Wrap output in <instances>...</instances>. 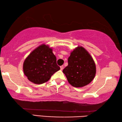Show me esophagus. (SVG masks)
<instances>
[{"instance_id": "esophagus-1", "label": "esophagus", "mask_w": 122, "mask_h": 122, "mask_svg": "<svg viewBox=\"0 0 122 122\" xmlns=\"http://www.w3.org/2000/svg\"><path fill=\"white\" fill-rule=\"evenodd\" d=\"M63 68H64V66H60L61 70H62L63 69Z\"/></svg>"}]
</instances>
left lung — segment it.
I'll return each instance as SVG.
<instances>
[{"label": "left lung", "mask_w": 122, "mask_h": 122, "mask_svg": "<svg viewBox=\"0 0 122 122\" xmlns=\"http://www.w3.org/2000/svg\"><path fill=\"white\" fill-rule=\"evenodd\" d=\"M63 73L72 86L82 87L94 79L96 66L92 56L82 46H77L70 52L68 66L63 70Z\"/></svg>", "instance_id": "8db88e82"}]
</instances>
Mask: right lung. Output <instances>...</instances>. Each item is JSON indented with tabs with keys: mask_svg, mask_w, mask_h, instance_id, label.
<instances>
[{
	"mask_svg": "<svg viewBox=\"0 0 122 122\" xmlns=\"http://www.w3.org/2000/svg\"><path fill=\"white\" fill-rule=\"evenodd\" d=\"M60 69L52 48L46 44H42L35 49L23 63L25 75L30 82L37 84L47 82Z\"/></svg>",
	"mask_w": 122,
	"mask_h": 122,
	"instance_id": "1",
	"label": "right lung"
}]
</instances>
